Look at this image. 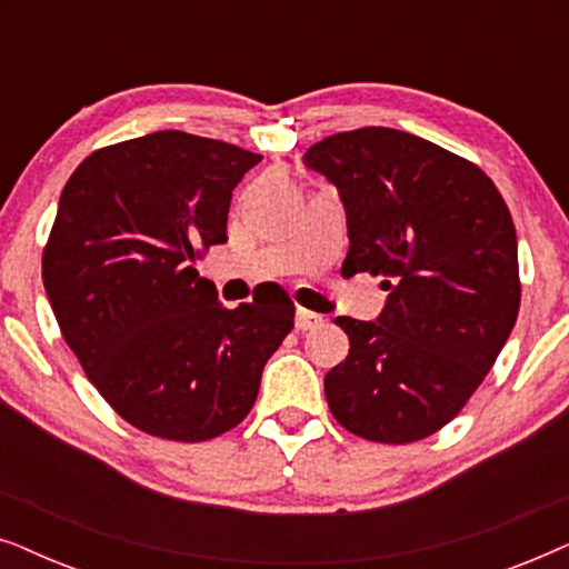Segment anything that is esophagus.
I'll return each mask as SVG.
<instances>
[{
  "mask_svg": "<svg viewBox=\"0 0 569 569\" xmlns=\"http://www.w3.org/2000/svg\"><path fill=\"white\" fill-rule=\"evenodd\" d=\"M295 326H298V331H313L318 326H323V318L318 313H310V310L298 308V313H295Z\"/></svg>",
  "mask_w": 569,
  "mask_h": 569,
  "instance_id": "obj_1",
  "label": "esophagus"
}]
</instances>
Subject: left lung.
<instances>
[{
	"mask_svg": "<svg viewBox=\"0 0 569 569\" xmlns=\"http://www.w3.org/2000/svg\"><path fill=\"white\" fill-rule=\"evenodd\" d=\"M302 162L345 204L341 274L370 271L388 292L376 321H333L349 355L323 378L331 415L365 440H422L463 409L516 326L510 209L473 162L399 129L341 131Z\"/></svg>",
	"mask_w": 569,
	"mask_h": 569,
	"instance_id": "1",
	"label": "left lung"
}]
</instances>
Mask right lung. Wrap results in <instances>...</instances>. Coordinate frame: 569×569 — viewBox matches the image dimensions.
Returning <instances> with one entry per match:
<instances>
[{"label": "right lung", "instance_id": "obj_1", "mask_svg": "<svg viewBox=\"0 0 569 569\" xmlns=\"http://www.w3.org/2000/svg\"><path fill=\"white\" fill-rule=\"evenodd\" d=\"M261 154L186 131L92 152L61 191L43 287L61 337L137 430L201 442L232 430L295 326L284 298L222 308L197 259L228 240L232 189Z\"/></svg>", "mask_w": 569, "mask_h": 569}]
</instances>
